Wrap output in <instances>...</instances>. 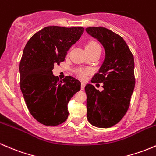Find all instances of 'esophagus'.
<instances>
[{
	"label": "esophagus",
	"instance_id": "34e87169",
	"mask_svg": "<svg viewBox=\"0 0 156 156\" xmlns=\"http://www.w3.org/2000/svg\"><path fill=\"white\" fill-rule=\"evenodd\" d=\"M85 86V83H82L81 84V90H84Z\"/></svg>",
	"mask_w": 156,
	"mask_h": 156
}]
</instances>
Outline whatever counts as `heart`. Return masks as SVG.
<instances>
[{"mask_svg": "<svg viewBox=\"0 0 156 156\" xmlns=\"http://www.w3.org/2000/svg\"><path fill=\"white\" fill-rule=\"evenodd\" d=\"M85 50H86L88 53H92V52L95 51H101V47L97 41H91L86 44ZM88 73V71H87V70H81V71H79L78 75L80 78L83 79L85 77V73Z\"/></svg>", "mask_w": 156, "mask_h": 156, "instance_id": "obj_1", "label": "heart"}]
</instances>
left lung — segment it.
<instances>
[{"mask_svg":"<svg viewBox=\"0 0 156 156\" xmlns=\"http://www.w3.org/2000/svg\"><path fill=\"white\" fill-rule=\"evenodd\" d=\"M98 40L105 50V58L92 83H103L100 91L91 84L85 87L87 95V118L91 125L109 128L126 113L135 85L133 55L123 38L103 27L85 29Z\"/></svg>","mask_w":156,"mask_h":156,"instance_id":"left-lung-1","label":"left lung"}]
</instances>
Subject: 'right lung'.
<instances>
[{
    "label": "right lung",
    "mask_w": 156,
    "mask_h": 156,
    "mask_svg": "<svg viewBox=\"0 0 156 156\" xmlns=\"http://www.w3.org/2000/svg\"><path fill=\"white\" fill-rule=\"evenodd\" d=\"M84 28L49 26L35 33L25 46L19 65L20 88L32 116L45 126H57L68 117V103L81 88L71 76L53 75L55 64L81 37Z\"/></svg>",
    "instance_id": "obj_1"
}]
</instances>
